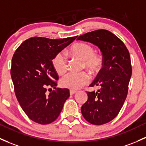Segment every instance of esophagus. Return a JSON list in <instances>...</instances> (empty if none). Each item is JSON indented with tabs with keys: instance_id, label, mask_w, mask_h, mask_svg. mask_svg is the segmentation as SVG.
<instances>
[{
	"instance_id": "34e87169",
	"label": "esophagus",
	"mask_w": 146,
	"mask_h": 146,
	"mask_svg": "<svg viewBox=\"0 0 146 146\" xmlns=\"http://www.w3.org/2000/svg\"><path fill=\"white\" fill-rule=\"evenodd\" d=\"M77 93V91H75V90H70V95H73V94H76Z\"/></svg>"
}]
</instances>
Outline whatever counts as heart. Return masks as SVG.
<instances>
[{
	"mask_svg": "<svg viewBox=\"0 0 146 146\" xmlns=\"http://www.w3.org/2000/svg\"><path fill=\"white\" fill-rule=\"evenodd\" d=\"M70 52L73 57L83 61V67L92 74L97 73L101 68V57L94 53V49L86 43H77L71 46ZM54 69L59 74H64L68 70V60L64 52L57 54L52 61ZM89 77L85 72L79 73H69L61 80V85L65 88L76 90L89 82Z\"/></svg>",
	"mask_w": 146,
	"mask_h": 146,
	"instance_id": "heart-1",
	"label": "heart"
}]
</instances>
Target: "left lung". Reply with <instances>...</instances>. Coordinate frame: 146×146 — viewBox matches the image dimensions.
Listing matches in <instances>:
<instances>
[{
	"label": "left lung",
	"instance_id": "1",
	"mask_svg": "<svg viewBox=\"0 0 146 146\" xmlns=\"http://www.w3.org/2000/svg\"><path fill=\"white\" fill-rule=\"evenodd\" d=\"M77 40L91 43L102 52V68L89 85L101 88L96 92L87 93L88 100L81 112L89 123L103 125L117 116L127 97L132 76L129 51L119 38L106 30L89 32Z\"/></svg>",
	"mask_w": 146,
	"mask_h": 146
}]
</instances>
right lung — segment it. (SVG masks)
I'll use <instances>...</instances> for the list:
<instances>
[{
	"instance_id": "right-lung-1",
	"label": "right lung",
	"mask_w": 146,
	"mask_h": 146,
	"mask_svg": "<svg viewBox=\"0 0 146 146\" xmlns=\"http://www.w3.org/2000/svg\"><path fill=\"white\" fill-rule=\"evenodd\" d=\"M76 37L30 38L14 52L11 77L16 96L24 112L35 123L46 125L55 121L70 96L68 89L56 88L58 76L52 61ZM50 87L56 90L47 94V89Z\"/></svg>"
}]
</instances>
